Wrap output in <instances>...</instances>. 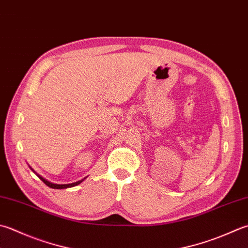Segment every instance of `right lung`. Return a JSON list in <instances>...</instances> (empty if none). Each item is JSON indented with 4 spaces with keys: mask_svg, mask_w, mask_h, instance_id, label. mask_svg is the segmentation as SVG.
Masks as SVG:
<instances>
[{
    "mask_svg": "<svg viewBox=\"0 0 248 248\" xmlns=\"http://www.w3.org/2000/svg\"><path fill=\"white\" fill-rule=\"evenodd\" d=\"M41 178V181L42 182H44L45 183V185H47L48 187H50V188H53V189H64V188H70V187H74V186H76V185H78V184H80L82 181H84V179H81V181H78V182H76V183H72V184H64V185H59V184H52V183H50V182H48V181H46L45 178H43V177H41V176H38Z\"/></svg>",
    "mask_w": 248,
    "mask_h": 248,
    "instance_id": "1",
    "label": "right lung"
}]
</instances>
